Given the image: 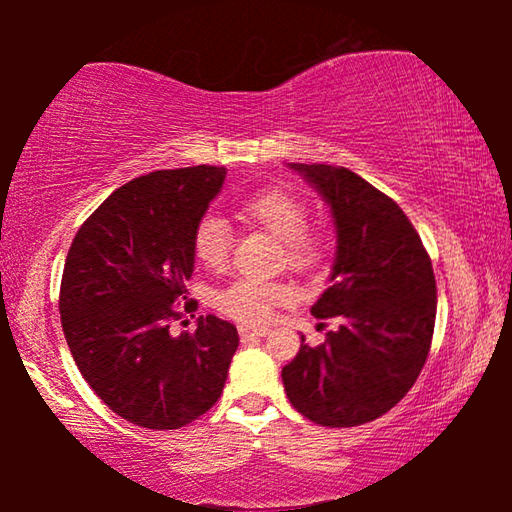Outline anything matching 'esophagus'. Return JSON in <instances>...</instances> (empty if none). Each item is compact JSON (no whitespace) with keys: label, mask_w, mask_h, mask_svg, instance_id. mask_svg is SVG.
<instances>
[{"label":"esophagus","mask_w":512,"mask_h":512,"mask_svg":"<svg viewBox=\"0 0 512 512\" xmlns=\"http://www.w3.org/2000/svg\"><path fill=\"white\" fill-rule=\"evenodd\" d=\"M241 339H253V336H266L268 327H250V325H241L239 327Z\"/></svg>","instance_id":"esophagus-1"}]
</instances>
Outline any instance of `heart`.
<instances>
[{
    "instance_id": "1",
    "label": "heart",
    "mask_w": 512,
    "mask_h": 512,
    "mask_svg": "<svg viewBox=\"0 0 512 512\" xmlns=\"http://www.w3.org/2000/svg\"><path fill=\"white\" fill-rule=\"evenodd\" d=\"M237 216L246 225H255L271 232L282 241L284 257L293 271H314L325 259L323 239L309 232V207L296 194L280 187L259 189L246 196L237 207ZM230 228L221 216L205 214L198 219L192 250L194 257L212 271H221L230 257ZM291 298V287L282 282L264 280H237L216 296V305L230 318L241 323H266L275 307Z\"/></svg>"
}]
</instances>
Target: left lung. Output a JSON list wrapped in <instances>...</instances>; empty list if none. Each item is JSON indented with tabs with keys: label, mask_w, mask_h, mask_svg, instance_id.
<instances>
[{
	"label": "left lung",
	"mask_w": 512,
	"mask_h": 512,
	"mask_svg": "<svg viewBox=\"0 0 512 512\" xmlns=\"http://www.w3.org/2000/svg\"><path fill=\"white\" fill-rule=\"evenodd\" d=\"M332 207V287L311 307L336 318L325 343L302 336L282 368L293 409L320 427H359L411 391L429 357L436 277L409 216L357 173L329 164H291ZM325 325V323H320Z\"/></svg>",
	"instance_id": "obj_1"
}]
</instances>
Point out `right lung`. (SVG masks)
I'll return each mask as SVG.
<instances>
[{
  "mask_svg": "<svg viewBox=\"0 0 512 512\" xmlns=\"http://www.w3.org/2000/svg\"><path fill=\"white\" fill-rule=\"evenodd\" d=\"M223 180L225 169L207 164L135 178L69 246L58 300L69 352L103 404L137 427H185L212 409L228 379L235 325L210 314L194 332H169L194 273V228Z\"/></svg>",
  "mask_w": 512,
  "mask_h": 512,
  "instance_id": "obj_1",
  "label": "right lung"
}]
</instances>
